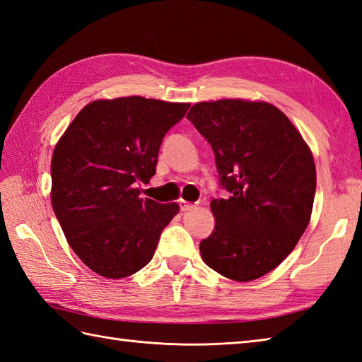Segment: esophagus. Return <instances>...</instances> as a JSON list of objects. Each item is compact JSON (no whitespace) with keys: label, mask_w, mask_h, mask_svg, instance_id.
<instances>
[{"label":"esophagus","mask_w":362,"mask_h":362,"mask_svg":"<svg viewBox=\"0 0 362 362\" xmlns=\"http://www.w3.org/2000/svg\"><path fill=\"white\" fill-rule=\"evenodd\" d=\"M179 205H180V210H182V211H188V210L194 209V206H196L194 204H189V202H187V201H183V199L179 202Z\"/></svg>","instance_id":"esophagus-1"}]
</instances>
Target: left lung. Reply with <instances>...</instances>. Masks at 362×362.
I'll return each instance as SVG.
<instances>
[{
	"instance_id": "obj_1",
	"label": "left lung",
	"mask_w": 362,
	"mask_h": 362,
	"mask_svg": "<svg viewBox=\"0 0 362 362\" xmlns=\"http://www.w3.org/2000/svg\"><path fill=\"white\" fill-rule=\"evenodd\" d=\"M187 118L211 144L228 199H213L204 263L235 281L271 272L310 224L316 165L289 118L263 101L197 103Z\"/></svg>"
}]
</instances>
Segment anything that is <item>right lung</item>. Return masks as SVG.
Returning <instances> with one entry per match:
<instances>
[{"label": "right lung", "mask_w": 362, "mask_h": 362, "mask_svg": "<svg viewBox=\"0 0 362 362\" xmlns=\"http://www.w3.org/2000/svg\"><path fill=\"white\" fill-rule=\"evenodd\" d=\"M187 103L143 96L98 99L76 115L51 160V204L70 247L105 279L149 263L175 202L141 199L136 185L156 174L161 140Z\"/></svg>", "instance_id": "obj_1"}]
</instances>
